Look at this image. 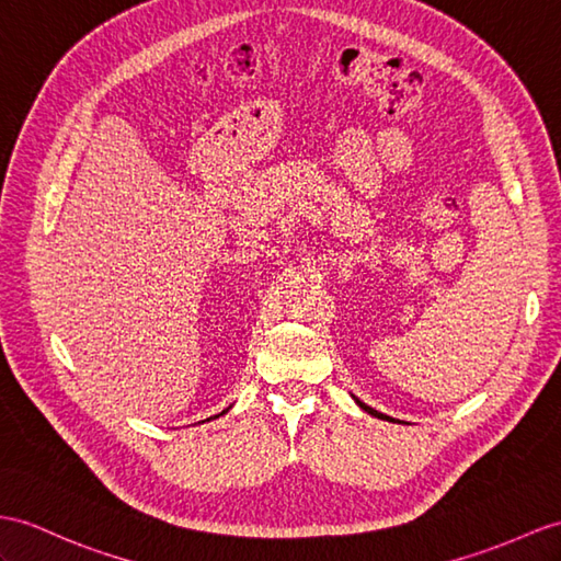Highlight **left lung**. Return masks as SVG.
I'll return each instance as SVG.
<instances>
[{
  "instance_id": "1",
  "label": "left lung",
  "mask_w": 561,
  "mask_h": 561,
  "mask_svg": "<svg viewBox=\"0 0 561 561\" xmlns=\"http://www.w3.org/2000/svg\"><path fill=\"white\" fill-rule=\"evenodd\" d=\"M354 402H357L362 409H364V412L366 414H371V416H376V419H383V421H394L392 416H386V414H380V412H376V409H371V407H368V404H364V402H359L357 398H354Z\"/></svg>"
}]
</instances>
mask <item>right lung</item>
<instances>
[{"mask_svg":"<svg viewBox=\"0 0 561 561\" xmlns=\"http://www.w3.org/2000/svg\"><path fill=\"white\" fill-rule=\"evenodd\" d=\"M228 409H230V407H228ZM228 409H224V412H221V414H216V416H214V419H218V416H224V414H226V412H228ZM207 421H209V419H207Z\"/></svg>","mask_w":561,"mask_h":561,"instance_id":"obj_1","label":"right lung"}]
</instances>
